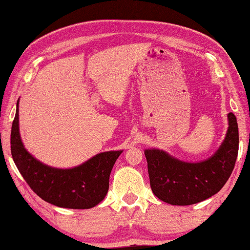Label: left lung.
<instances>
[{
	"label": "left lung",
	"instance_id": "obj_1",
	"mask_svg": "<svg viewBox=\"0 0 250 250\" xmlns=\"http://www.w3.org/2000/svg\"><path fill=\"white\" fill-rule=\"evenodd\" d=\"M228 130L219 149L202 162L189 163L158 149L146 150L151 189L171 205H192L221 191L234 170L238 154V125L228 113Z\"/></svg>",
	"mask_w": 250,
	"mask_h": 250
}]
</instances>
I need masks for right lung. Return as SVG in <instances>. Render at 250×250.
<instances>
[{
  "label": "right lung",
  "instance_id": "add662e5",
  "mask_svg": "<svg viewBox=\"0 0 250 250\" xmlns=\"http://www.w3.org/2000/svg\"><path fill=\"white\" fill-rule=\"evenodd\" d=\"M11 131V152L16 167L29 188L42 200L64 208L87 209L107 195L109 176L122 151H108L92 156L73 168H55L28 153L21 140L19 101Z\"/></svg>",
  "mask_w": 250,
  "mask_h": 250
}]
</instances>
